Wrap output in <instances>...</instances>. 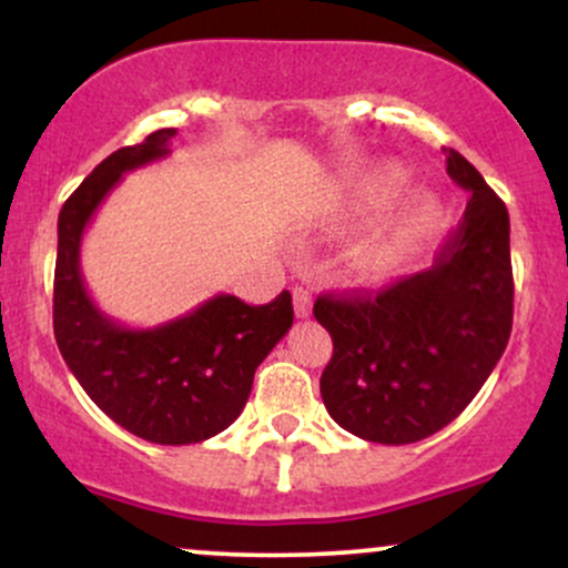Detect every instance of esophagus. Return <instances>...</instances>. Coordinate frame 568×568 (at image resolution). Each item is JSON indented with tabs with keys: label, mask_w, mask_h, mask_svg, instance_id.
Returning <instances> with one entry per match:
<instances>
[{
	"label": "esophagus",
	"mask_w": 568,
	"mask_h": 568,
	"mask_svg": "<svg viewBox=\"0 0 568 568\" xmlns=\"http://www.w3.org/2000/svg\"><path fill=\"white\" fill-rule=\"evenodd\" d=\"M293 306H296V317H310L312 315V293H310V288H302V285H298V288L293 291Z\"/></svg>",
	"instance_id": "obj_1"
}]
</instances>
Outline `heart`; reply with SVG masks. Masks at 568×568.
Here are the masks:
<instances>
[{
	"label": "heart",
	"instance_id": "obj_1",
	"mask_svg": "<svg viewBox=\"0 0 568 568\" xmlns=\"http://www.w3.org/2000/svg\"><path fill=\"white\" fill-rule=\"evenodd\" d=\"M408 186V173L400 165L384 162L371 171L355 175L344 186L338 200V216L344 224H366L379 213L395 205ZM440 221V202L429 192H414L403 200L395 216L384 224V230L363 251V262L371 266H382L395 262L414 251L422 240L435 232Z\"/></svg>",
	"mask_w": 568,
	"mask_h": 568
}]
</instances>
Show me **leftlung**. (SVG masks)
Returning <instances> with one entry per match:
<instances>
[{
	"instance_id": "8db88e82",
	"label": "left lung",
	"mask_w": 568,
	"mask_h": 568,
	"mask_svg": "<svg viewBox=\"0 0 568 568\" xmlns=\"http://www.w3.org/2000/svg\"><path fill=\"white\" fill-rule=\"evenodd\" d=\"M446 171L470 192L429 270L389 288L317 296L334 338L321 395L338 427L371 443L429 438L478 395L513 331L510 216L454 149Z\"/></svg>"
}]
</instances>
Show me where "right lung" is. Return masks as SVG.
<instances>
[{"label":"right lung","mask_w":568,"mask_h":568,"mask_svg":"<svg viewBox=\"0 0 568 568\" xmlns=\"http://www.w3.org/2000/svg\"><path fill=\"white\" fill-rule=\"evenodd\" d=\"M173 128L109 154L58 216L53 331L90 400L128 433L160 446L202 443L245 408L253 374L293 325L291 293L251 306L230 293L158 328H128L98 310L80 270V245L122 173L171 154Z\"/></svg>","instance_id":"add662e5"}]
</instances>
